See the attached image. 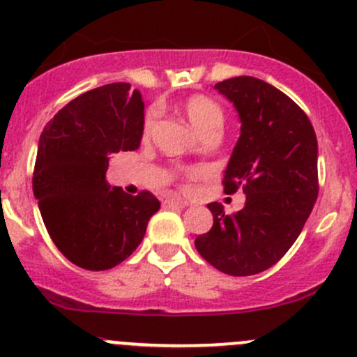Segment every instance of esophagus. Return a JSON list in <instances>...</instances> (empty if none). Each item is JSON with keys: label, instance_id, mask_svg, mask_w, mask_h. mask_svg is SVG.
Instances as JSON below:
<instances>
[{"label": "esophagus", "instance_id": "34e87169", "mask_svg": "<svg viewBox=\"0 0 357 357\" xmlns=\"http://www.w3.org/2000/svg\"><path fill=\"white\" fill-rule=\"evenodd\" d=\"M165 205H169V207H186L188 202L181 199V197H169V199H165Z\"/></svg>", "mask_w": 357, "mask_h": 357}]
</instances>
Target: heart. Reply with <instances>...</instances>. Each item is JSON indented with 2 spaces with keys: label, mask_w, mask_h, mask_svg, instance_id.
I'll list each match as a JSON object with an SVG mask.
<instances>
[{
  "label": "heart",
  "mask_w": 357,
  "mask_h": 357,
  "mask_svg": "<svg viewBox=\"0 0 357 357\" xmlns=\"http://www.w3.org/2000/svg\"><path fill=\"white\" fill-rule=\"evenodd\" d=\"M181 109L185 112L190 124L195 128V131L199 132L202 138L208 135H215V132L221 135L222 124H225V114H222V109L214 100L207 98L204 95H193L183 102ZM155 119L157 110H149V114L145 115V121H143V136L145 138L152 132L153 126H155Z\"/></svg>",
  "instance_id": "obj_1"
}]
</instances>
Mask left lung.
<instances>
[{
	"mask_svg": "<svg viewBox=\"0 0 357 357\" xmlns=\"http://www.w3.org/2000/svg\"><path fill=\"white\" fill-rule=\"evenodd\" d=\"M214 88L242 122L222 185L228 195L242 188L245 207L228 215L221 204H208L214 225L195 247L226 275H257L287 254L314 207L318 139L304 110L261 79L240 75Z\"/></svg>",
	"mask_w": 357,
	"mask_h": 357,
	"instance_id": "left-lung-1",
	"label": "left lung"
}]
</instances>
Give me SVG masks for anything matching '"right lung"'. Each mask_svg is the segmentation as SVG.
<instances>
[{
  "label": "right lung",
  "instance_id": "add662e5",
  "mask_svg": "<svg viewBox=\"0 0 357 357\" xmlns=\"http://www.w3.org/2000/svg\"><path fill=\"white\" fill-rule=\"evenodd\" d=\"M145 103L112 82L67 103L41 132L32 190L56 248L89 271L121 264L138 248L160 202L107 183L110 155L139 146Z\"/></svg>",
  "mask_w": 357,
  "mask_h": 357
}]
</instances>
